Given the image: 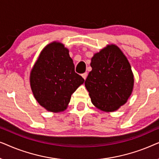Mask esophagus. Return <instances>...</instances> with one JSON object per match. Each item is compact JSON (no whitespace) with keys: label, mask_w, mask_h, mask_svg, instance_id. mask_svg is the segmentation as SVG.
Returning <instances> with one entry per match:
<instances>
[{"label":"esophagus","mask_w":159,"mask_h":159,"mask_svg":"<svg viewBox=\"0 0 159 159\" xmlns=\"http://www.w3.org/2000/svg\"><path fill=\"white\" fill-rule=\"evenodd\" d=\"M87 76H88V73H87V72H84V73H83V74H82V77H83L84 80H85L86 78H87Z\"/></svg>","instance_id":"obj_1"}]
</instances>
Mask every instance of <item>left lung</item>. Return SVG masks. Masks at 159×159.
I'll return each mask as SVG.
<instances>
[{
  "label": "left lung",
  "mask_w": 159,
  "mask_h": 159,
  "mask_svg": "<svg viewBox=\"0 0 159 159\" xmlns=\"http://www.w3.org/2000/svg\"><path fill=\"white\" fill-rule=\"evenodd\" d=\"M84 82L93 105L104 111H114L131 95L134 77L126 56L115 45H108L91 59Z\"/></svg>",
  "instance_id": "left-lung-1"
}]
</instances>
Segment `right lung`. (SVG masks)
I'll use <instances>...</instances> for the list:
<instances>
[{"label":"right lung","instance_id":"1","mask_svg":"<svg viewBox=\"0 0 159 159\" xmlns=\"http://www.w3.org/2000/svg\"><path fill=\"white\" fill-rule=\"evenodd\" d=\"M84 81L75 72L68 49L56 42L43 50L30 75V85L37 101L52 112L66 109L71 95Z\"/></svg>","mask_w":159,"mask_h":159}]
</instances>
